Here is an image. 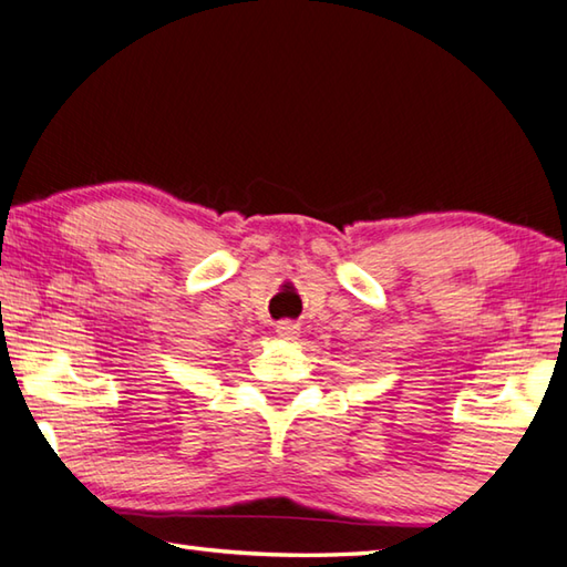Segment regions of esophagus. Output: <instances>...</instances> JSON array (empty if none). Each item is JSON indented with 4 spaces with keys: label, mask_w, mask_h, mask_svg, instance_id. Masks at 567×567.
I'll return each instance as SVG.
<instances>
[{
    "label": "esophagus",
    "mask_w": 567,
    "mask_h": 567,
    "mask_svg": "<svg viewBox=\"0 0 567 567\" xmlns=\"http://www.w3.org/2000/svg\"><path fill=\"white\" fill-rule=\"evenodd\" d=\"M275 332L282 339H297V334H300V324L292 322V319H282V322H277Z\"/></svg>",
    "instance_id": "34e87169"
}]
</instances>
